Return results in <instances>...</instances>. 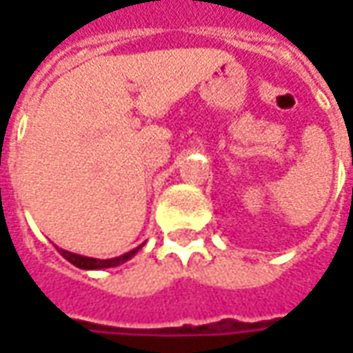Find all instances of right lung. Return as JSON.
Returning <instances> with one entry per match:
<instances>
[{
	"label": "right lung",
	"instance_id": "right-lung-1",
	"mask_svg": "<svg viewBox=\"0 0 353 353\" xmlns=\"http://www.w3.org/2000/svg\"><path fill=\"white\" fill-rule=\"evenodd\" d=\"M141 245H138L136 250H132V252L124 253V255H121V257H115V259H90V257H83V255H77V253H70L65 252V250H58V252L64 255L65 259L70 261L72 265L79 266V268H85V270H96V268H109V266H117L121 265V263H124V261H128L130 257H134L136 255V252H138Z\"/></svg>",
	"mask_w": 353,
	"mask_h": 353
}]
</instances>
